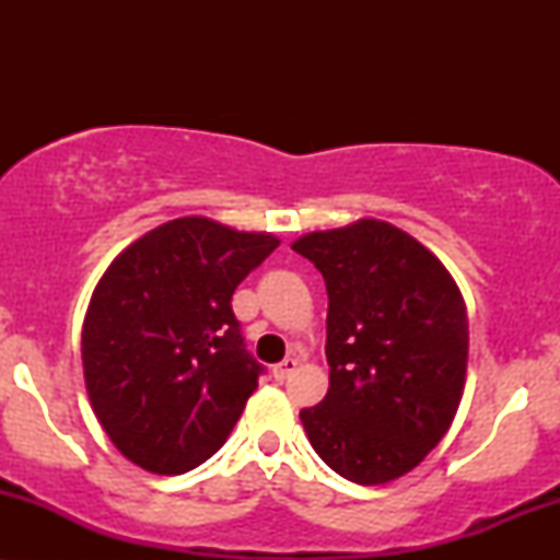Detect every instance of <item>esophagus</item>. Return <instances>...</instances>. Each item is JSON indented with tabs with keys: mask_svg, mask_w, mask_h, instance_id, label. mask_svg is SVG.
Returning a JSON list of instances; mask_svg holds the SVG:
<instances>
[{
	"mask_svg": "<svg viewBox=\"0 0 560 560\" xmlns=\"http://www.w3.org/2000/svg\"><path fill=\"white\" fill-rule=\"evenodd\" d=\"M294 369H298V361H294V358H284V361L273 365V378L276 382H284V378L294 374Z\"/></svg>",
	"mask_w": 560,
	"mask_h": 560,
	"instance_id": "1",
	"label": "esophagus"
}]
</instances>
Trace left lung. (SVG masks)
Masks as SVG:
<instances>
[{
  "label": "left lung",
  "instance_id": "8db88e82",
  "mask_svg": "<svg viewBox=\"0 0 560 560\" xmlns=\"http://www.w3.org/2000/svg\"><path fill=\"white\" fill-rule=\"evenodd\" d=\"M292 249L329 294V392L300 410L307 440L358 485L402 477L445 436L464 395V298L423 244L374 218L313 231Z\"/></svg>",
  "mask_w": 560,
  "mask_h": 560
}]
</instances>
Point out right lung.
<instances>
[{
  "instance_id": "right-lung-1",
  "label": "right lung",
  "mask_w": 560,
  "mask_h": 560,
  "mask_svg": "<svg viewBox=\"0 0 560 560\" xmlns=\"http://www.w3.org/2000/svg\"><path fill=\"white\" fill-rule=\"evenodd\" d=\"M279 240L176 218L110 262L83 318L92 408L113 445L152 474L210 458L258 389L231 294Z\"/></svg>"
}]
</instances>
